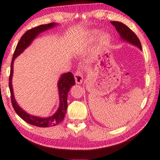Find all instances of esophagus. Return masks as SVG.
<instances>
[{
	"label": "esophagus",
	"mask_w": 160,
	"mask_h": 160,
	"mask_svg": "<svg viewBox=\"0 0 160 160\" xmlns=\"http://www.w3.org/2000/svg\"><path fill=\"white\" fill-rule=\"evenodd\" d=\"M75 82L77 84H81L83 81V77H82V74L81 72L80 71H77L75 73Z\"/></svg>",
	"instance_id": "esophagus-1"
}]
</instances>
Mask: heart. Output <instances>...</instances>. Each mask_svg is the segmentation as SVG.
<instances>
[{
    "label": "heart",
    "instance_id": "1",
    "mask_svg": "<svg viewBox=\"0 0 160 160\" xmlns=\"http://www.w3.org/2000/svg\"><path fill=\"white\" fill-rule=\"evenodd\" d=\"M98 35H99V32L96 30H93L91 32V36H90V39L91 41H94L96 38H98ZM110 40V36L108 34H103L100 38V42L102 46H106L109 43Z\"/></svg>",
    "mask_w": 160,
    "mask_h": 160
}]
</instances>
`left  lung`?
Masks as SVG:
<instances>
[{
	"label": "left lung",
	"instance_id": "1",
	"mask_svg": "<svg viewBox=\"0 0 160 160\" xmlns=\"http://www.w3.org/2000/svg\"><path fill=\"white\" fill-rule=\"evenodd\" d=\"M111 24L115 27L116 30L118 31L119 35H120L121 39L135 46L138 47V48L142 50V47H141V42L138 38L128 27L120 22L113 21L111 22Z\"/></svg>",
	"mask_w": 160,
	"mask_h": 160
}]
</instances>
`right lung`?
Segmentation results:
<instances>
[{"label":"right lung","instance_id":"right-lung-1","mask_svg":"<svg viewBox=\"0 0 160 160\" xmlns=\"http://www.w3.org/2000/svg\"><path fill=\"white\" fill-rule=\"evenodd\" d=\"M57 26V24L54 22L49 23L47 24H42L38 27H36L24 33L22 35L21 39L18 42L17 47H16L15 51L13 53L12 58V64H11V72L9 76V89L11 92V98H12V103L14 109L16 113L21 118L22 120L25 121L29 124L37 126V127L41 128H48L52 127V126L57 125L64 120L65 114L67 112V95L68 92L70 90V88L75 84V80L74 78L72 73L67 72L62 74L59 80L58 81V94H59V107H58L57 111L53 114L52 116L48 118H40V117L30 115L24 111L21 107L18 105L15 100L14 96H13V91L12 88V77H13V65L14 59L18 56L23 52L32 43L33 40L37 36L49 29L53 28V27Z\"/></svg>","mask_w":160,"mask_h":160}]
</instances>
